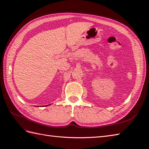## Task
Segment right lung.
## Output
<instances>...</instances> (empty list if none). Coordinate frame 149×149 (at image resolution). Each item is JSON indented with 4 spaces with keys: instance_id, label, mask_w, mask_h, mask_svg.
<instances>
[{
    "instance_id": "add662e5",
    "label": "right lung",
    "mask_w": 149,
    "mask_h": 149,
    "mask_svg": "<svg viewBox=\"0 0 149 149\" xmlns=\"http://www.w3.org/2000/svg\"><path fill=\"white\" fill-rule=\"evenodd\" d=\"M47 106H48V105H47Z\"/></svg>"
}]
</instances>
